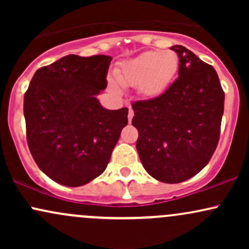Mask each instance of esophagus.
<instances>
[{
    "instance_id": "esophagus-1",
    "label": "esophagus",
    "mask_w": 249,
    "mask_h": 249,
    "mask_svg": "<svg viewBox=\"0 0 249 249\" xmlns=\"http://www.w3.org/2000/svg\"><path fill=\"white\" fill-rule=\"evenodd\" d=\"M133 116H134V112H133V110L132 108H128V115H127V118H128V122L131 123V121H132V118H133Z\"/></svg>"
}]
</instances>
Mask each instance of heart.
I'll list each match as a JSON object with an SVG mask.
<instances>
[{
	"label": "heart",
	"instance_id": "b5f03b06",
	"mask_svg": "<svg viewBox=\"0 0 249 249\" xmlns=\"http://www.w3.org/2000/svg\"><path fill=\"white\" fill-rule=\"evenodd\" d=\"M179 69V57L174 51H146L123 63L116 70V79L122 87H137L144 98L161 96L172 84Z\"/></svg>",
	"mask_w": 249,
	"mask_h": 249
}]
</instances>
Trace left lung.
I'll list each match as a JSON object with an SVG mask.
<instances>
[{
	"label": "left lung",
	"instance_id": "8db88e82",
	"mask_svg": "<svg viewBox=\"0 0 249 249\" xmlns=\"http://www.w3.org/2000/svg\"><path fill=\"white\" fill-rule=\"evenodd\" d=\"M178 78L157 98L134 102L136 146L146 172L166 184L192 178L212 158L219 142L225 92L212 65L182 45Z\"/></svg>",
	"mask_w": 249,
	"mask_h": 249
}]
</instances>
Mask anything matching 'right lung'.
Wrapping results in <instances>:
<instances>
[{
  "instance_id": "obj_1",
  "label": "right lung",
  "mask_w": 249,
  "mask_h": 249,
  "mask_svg": "<svg viewBox=\"0 0 249 249\" xmlns=\"http://www.w3.org/2000/svg\"><path fill=\"white\" fill-rule=\"evenodd\" d=\"M112 57L68 55L39 68L24 95L28 146L43 173L77 187L104 172L127 107L107 110L97 95L107 89Z\"/></svg>"
}]
</instances>
